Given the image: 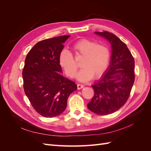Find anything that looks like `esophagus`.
I'll use <instances>...</instances> for the list:
<instances>
[{
	"instance_id": "obj_1",
	"label": "esophagus",
	"mask_w": 151,
	"mask_h": 151,
	"mask_svg": "<svg viewBox=\"0 0 151 151\" xmlns=\"http://www.w3.org/2000/svg\"><path fill=\"white\" fill-rule=\"evenodd\" d=\"M77 89H81L84 88V86L83 84H77Z\"/></svg>"
}]
</instances>
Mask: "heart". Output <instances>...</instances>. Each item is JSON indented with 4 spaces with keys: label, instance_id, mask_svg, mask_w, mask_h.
<instances>
[{
    "label": "heart",
    "instance_id": "obj_1",
    "mask_svg": "<svg viewBox=\"0 0 151 151\" xmlns=\"http://www.w3.org/2000/svg\"><path fill=\"white\" fill-rule=\"evenodd\" d=\"M72 49L76 56L83 57L81 62L82 69L77 74L81 82L89 81L92 77L98 78L101 76L108 67L110 52L107 46L98 44L89 39H81L72 45ZM59 63L67 76L74 78L78 69L70 52L63 50L59 55Z\"/></svg>",
    "mask_w": 151,
    "mask_h": 151
}]
</instances>
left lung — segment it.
<instances>
[{"instance_id":"obj_1","label":"left lung","mask_w":151,"mask_h":151,"mask_svg":"<svg viewBox=\"0 0 151 151\" xmlns=\"http://www.w3.org/2000/svg\"><path fill=\"white\" fill-rule=\"evenodd\" d=\"M94 33L110 43L112 52L108 69L92 86L94 94L88 108L106 115L118 110L129 99L135 80V62L126 44L116 36L108 31Z\"/></svg>"}]
</instances>
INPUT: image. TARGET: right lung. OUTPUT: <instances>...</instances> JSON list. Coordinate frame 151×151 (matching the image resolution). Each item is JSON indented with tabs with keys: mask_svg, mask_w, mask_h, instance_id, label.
Returning <instances> with one entry per match:
<instances>
[{
	"mask_svg": "<svg viewBox=\"0 0 151 151\" xmlns=\"http://www.w3.org/2000/svg\"><path fill=\"white\" fill-rule=\"evenodd\" d=\"M69 35L44 40L27 54L22 70L24 93L40 115L57 116L64 111L67 99L77 89L74 82L61 75L59 55Z\"/></svg>",
	"mask_w": 151,
	"mask_h": 151,
	"instance_id": "1",
	"label": "right lung"
}]
</instances>
